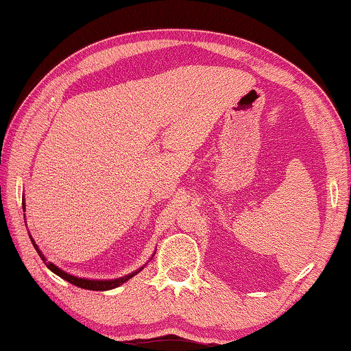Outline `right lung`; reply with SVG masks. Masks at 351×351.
I'll return each instance as SVG.
<instances>
[{"instance_id": "obj_1", "label": "right lung", "mask_w": 351, "mask_h": 351, "mask_svg": "<svg viewBox=\"0 0 351 351\" xmlns=\"http://www.w3.org/2000/svg\"><path fill=\"white\" fill-rule=\"evenodd\" d=\"M23 206H25V201H23ZM25 223H26V218H25ZM29 237H31V241H32V245H34V247H35V251L38 252L40 258L45 261V265L47 266V268H49V269H51L52 272H54V274H57L58 277H62L63 280L73 283L74 287H79V288H83V289H91V291H108V289H114V288L121 287V285L125 283L127 280H130V278L134 277L136 274H139V272H141L142 269H144V266H145V265H144V266H142V268L133 271L132 274H127V276L119 277V278H111V280H102V278H100V280H93V278L75 277V276H73V274H68L66 271L60 269V268H58V266H56L54 263H51V261H47L46 257L43 255V252H41L40 249H38L37 243L34 241L32 235H29Z\"/></svg>"}]
</instances>
